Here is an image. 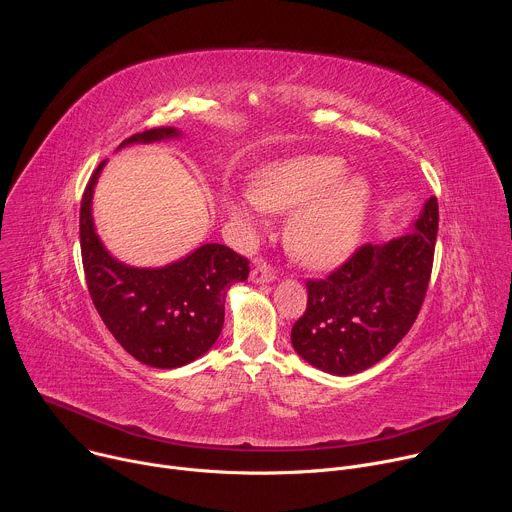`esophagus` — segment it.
<instances>
[{
  "instance_id": "esophagus-1",
  "label": "esophagus",
  "mask_w": 512,
  "mask_h": 512,
  "mask_svg": "<svg viewBox=\"0 0 512 512\" xmlns=\"http://www.w3.org/2000/svg\"><path fill=\"white\" fill-rule=\"evenodd\" d=\"M275 279V271L271 265L267 263H257L253 269H251V281L253 283H269Z\"/></svg>"
}]
</instances>
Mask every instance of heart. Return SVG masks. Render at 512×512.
<instances>
[{"label": "heart", "mask_w": 512, "mask_h": 512, "mask_svg": "<svg viewBox=\"0 0 512 512\" xmlns=\"http://www.w3.org/2000/svg\"><path fill=\"white\" fill-rule=\"evenodd\" d=\"M336 156H296L265 168L257 188L241 194L235 216L249 227L263 225V212L297 210L285 243L310 269L340 265L358 247L371 212L373 188L364 176H344Z\"/></svg>", "instance_id": "b5f03b06"}]
</instances>
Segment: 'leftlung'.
<instances>
[{"label":"left lung","instance_id":"1","mask_svg":"<svg viewBox=\"0 0 512 512\" xmlns=\"http://www.w3.org/2000/svg\"><path fill=\"white\" fill-rule=\"evenodd\" d=\"M437 200L429 198L413 229L381 245L358 247L324 279H310L308 308L291 344L312 367L348 377L383 360L413 326L433 267Z\"/></svg>","mask_w":512,"mask_h":512}]
</instances>
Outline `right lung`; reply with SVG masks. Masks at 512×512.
Masks as SVG:
<instances>
[{"label":"right lung","instance_id":"obj_1","mask_svg":"<svg viewBox=\"0 0 512 512\" xmlns=\"http://www.w3.org/2000/svg\"><path fill=\"white\" fill-rule=\"evenodd\" d=\"M180 135L176 127H154L127 137L119 148ZM103 166L93 172L81 200V255L91 300L135 360L154 369L184 367L208 352L221 334L227 289L249 277V261L218 243L156 269L117 261L93 223V192Z\"/></svg>","mask_w":512,"mask_h":512}]
</instances>
